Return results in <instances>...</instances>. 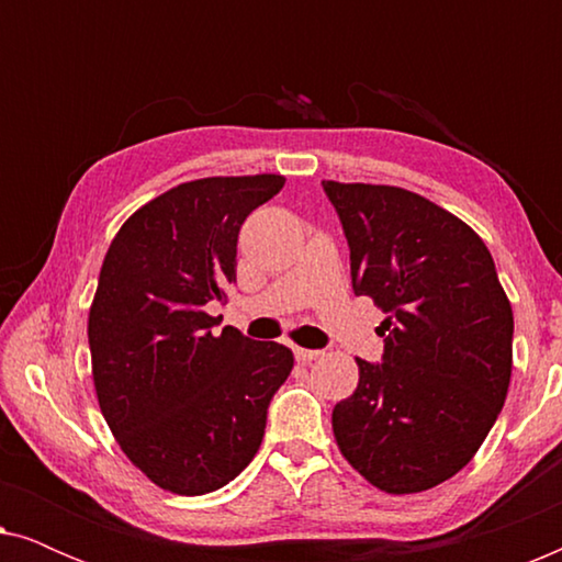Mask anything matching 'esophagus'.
I'll list each match as a JSON object with an SVG mask.
<instances>
[{
    "label": "esophagus",
    "instance_id": "obj_1",
    "mask_svg": "<svg viewBox=\"0 0 562 562\" xmlns=\"http://www.w3.org/2000/svg\"><path fill=\"white\" fill-rule=\"evenodd\" d=\"M294 356L299 363H312V360H317L322 356V350H310V348H294Z\"/></svg>",
    "mask_w": 562,
    "mask_h": 562
}]
</instances>
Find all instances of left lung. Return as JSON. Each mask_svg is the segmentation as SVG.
<instances>
[{"instance_id": "1", "label": "left lung", "mask_w": 562, "mask_h": 562, "mask_svg": "<svg viewBox=\"0 0 562 562\" xmlns=\"http://www.w3.org/2000/svg\"><path fill=\"white\" fill-rule=\"evenodd\" d=\"M350 245L358 296L383 310V363L356 358L333 409L345 460L386 494H419L471 463L512 379L514 314L479 235L429 199L322 181Z\"/></svg>"}]
</instances>
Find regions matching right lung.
<instances>
[{
	"label": "right lung",
	"instance_id": "obj_1",
	"mask_svg": "<svg viewBox=\"0 0 562 562\" xmlns=\"http://www.w3.org/2000/svg\"><path fill=\"white\" fill-rule=\"evenodd\" d=\"M279 173L212 176L140 206L106 250L89 310L91 375L106 425L164 491L202 496L256 458L294 352L225 327L204 306L235 283L245 217Z\"/></svg>",
	"mask_w": 562,
	"mask_h": 562
}]
</instances>
